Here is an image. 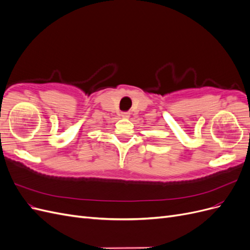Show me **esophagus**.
Wrapping results in <instances>:
<instances>
[{
  "label": "esophagus",
  "instance_id": "obj_1",
  "mask_svg": "<svg viewBox=\"0 0 250 250\" xmlns=\"http://www.w3.org/2000/svg\"><path fill=\"white\" fill-rule=\"evenodd\" d=\"M122 117H124V118H128V117H129V112L123 111V112H122Z\"/></svg>",
  "mask_w": 250,
  "mask_h": 250
}]
</instances>
